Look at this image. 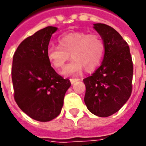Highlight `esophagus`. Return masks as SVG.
I'll return each mask as SVG.
<instances>
[{
  "label": "esophagus",
  "instance_id": "esophagus-1",
  "mask_svg": "<svg viewBox=\"0 0 146 146\" xmlns=\"http://www.w3.org/2000/svg\"><path fill=\"white\" fill-rule=\"evenodd\" d=\"M80 79H78V78H72V79H70V82H71V84H74L76 81H79Z\"/></svg>",
  "mask_w": 146,
  "mask_h": 146
}]
</instances>
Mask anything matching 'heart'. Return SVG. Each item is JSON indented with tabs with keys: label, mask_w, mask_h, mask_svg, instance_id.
I'll return each instance as SVG.
<instances>
[{
	"label": "heart",
	"mask_w": 146,
	"mask_h": 146,
	"mask_svg": "<svg viewBox=\"0 0 146 146\" xmlns=\"http://www.w3.org/2000/svg\"><path fill=\"white\" fill-rule=\"evenodd\" d=\"M59 45L49 44L46 56L55 69H61L71 57L72 61L65 66L62 73L66 76L86 72H93L101 64L105 54V42L98 33L86 32H72L65 33L58 38Z\"/></svg>",
	"instance_id": "b5f03b06"
}]
</instances>
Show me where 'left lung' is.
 Segmentation results:
<instances>
[{
  "instance_id": "obj_1",
  "label": "left lung",
  "mask_w": 146,
  "mask_h": 146,
  "mask_svg": "<svg viewBox=\"0 0 146 146\" xmlns=\"http://www.w3.org/2000/svg\"><path fill=\"white\" fill-rule=\"evenodd\" d=\"M105 42V54L101 66L85 78L84 101L93 114L106 117L121 108L132 93L133 61L127 42L113 28L94 24Z\"/></svg>"
}]
</instances>
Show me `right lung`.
<instances>
[{"label": "right lung", "instance_id": "1", "mask_svg": "<svg viewBox=\"0 0 146 146\" xmlns=\"http://www.w3.org/2000/svg\"><path fill=\"white\" fill-rule=\"evenodd\" d=\"M57 28L48 26L25 39L13 58L14 99L25 113L38 121H49L60 114L71 83L51 67L46 56L49 40Z\"/></svg>", "mask_w": 146, "mask_h": 146}]
</instances>
